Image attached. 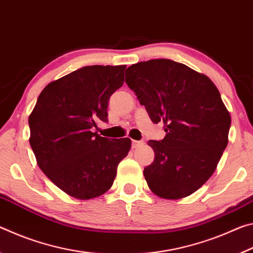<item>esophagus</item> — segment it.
I'll return each instance as SVG.
<instances>
[{
	"mask_svg": "<svg viewBox=\"0 0 253 253\" xmlns=\"http://www.w3.org/2000/svg\"><path fill=\"white\" fill-rule=\"evenodd\" d=\"M143 144H144L143 140H135V139L131 140V147H132V148L139 147L140 145H143Z\"/></svg>",
	"mask_w": 253,
	"mask_h": 253,
	"instance_id": "obj_1",
	"label": "esophagus"
}]
</instances>
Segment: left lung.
<instances>
[{
    "instance_id": "1",
    "label": "left lung",
    "mask_w": 253,
    "mask_h": 253,
    "mask_svg": "<svg viewBox=\"0 0 253 253\" xmlns=\"http://www.w3.org/2000/svg\"><path fill=\"white\" fill-rule=\"evenodd\" d=\"M126 84L154 124H164L162 140H148L155 160L144 169L153 193L185 198L211 177L228 145L231 117L207 76L169 59L128 67Z\"/></svg>"
}]
</instances>
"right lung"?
Instances as JSON below:
<instances>
[{
    "label": "right lung",
    "mask_w": 253,
    "mask_h": 253,
    "mask_svg": "<svg viewBox=\"0 0 253 253\" xmlns=\"http://www.w3.org/2000/svg\"><path fill=\"white\" fill-rule=\"evenodd\" d=\"M126 66H87L50 83L29 117L30 145L42 172L79 200L100 196L113 185L129 138L92 131L108 122V100L124 84Z\"/></svg>",
    "instance_id": "1"
}]
</instances>
